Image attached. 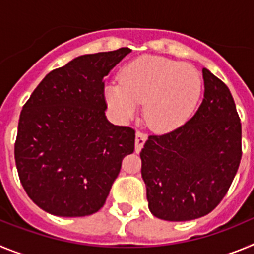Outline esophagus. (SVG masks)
<instances>
[{"label": "esophagus", "instance_id": "1", "mask_svg": "<svg viewBox=\"0 0 254 254\" xmlns=\"http://www.w3.org/2000/svg\"><path fill=\"white\" fill-rule=\"evenodd\" d=\"M147 140V134L143 132L137 131L136 132V140H134V150L136 152H140L141 149L143 147V143Z\"/></svg>", "mask_w": 254, "mask_h": 254}]
</instances>
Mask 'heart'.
<instances>
[{
    "label": "heart",
    "mask_w": 254,
    "mask_h": 254,
    "mask_svg": "<svg viewBox=\"0 0 254 254\" xmlns=\"http://www.w3.org/2000/svg\"><path fill=\"white\" fill-rule=\"evenodd\" d=\"M201 86L193 66L159 56H142L123 67L120 82L105 87V99L122 121L131 120L145 103L147 125L156 131H169L193 112Z\"/></svg>",
    "instance_id": "b5f03b06"
}]
</instances>
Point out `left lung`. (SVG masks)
I'll return each instance as SVG.
<instances>
[{"mask_svg": "<svg viewBox=\"0 0 254 254\" xmlns=\"http://www.w3.org/2000/svg\"><path fill=\"white\" fill-rule=\"evenodd\" d=\"M205 93L185 125L151 134L141 150L149 208L168 221L210 214L224 198L242 159V125L230 90L202 69Z\"/></svg>", "mask_w": 254, "mask_h": 254, "instance_id": "obj_1", "label": "left lung"}]
</instances>
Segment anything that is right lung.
<instances>
[{
	"label": "right lung",
	"mask_w": 254,
	"mask_h": 254,
	"mask_svg": "<svg viewBox=\"0 0 254 254\" xmlns=\"http://www.w3.org/2000/svg\"><path fill=\"white\" fill-rule=\"evenodd\" d=\"M131 49L84 55L48 73L20 113L15 161L35 205L56 216H87L105 203L134 129L105 117L104 77Z\"/></svg>",
	"instance_id": "obj_1"
}]
</instances>
